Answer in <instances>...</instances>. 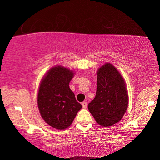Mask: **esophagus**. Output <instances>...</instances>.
Here are the masks:
<instances>
[{
  "label": "esophagus",
  "instance_id": "34e87169",
  "mask_svg": "<svg viewBox=\"0 0 160 160\" xmlns=\"http://www.w3.org/2000/svg\"><path fill=\"white\" fill-rule=\"evenodd\" d=\"M82 107L84 109H86L87 106H88V102H82Z\"/></svg>",
  "mask_w": 160,
  "mask_h": 160
}]
</instances>
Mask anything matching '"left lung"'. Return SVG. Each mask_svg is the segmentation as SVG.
I'll return each mask as SVG.
<instances>
[{"instance_id":"obj_1","label":"left lung","mask_w":160,"mask_h":160,"mask_svg":"<svg viewBox=\"0 0 160 160\" xmlns=\"http://www.w3.org/2000/svg\"><path fill=\"white\" fill-rule=\"evenodd\" d=\"M96 96L88 109L100 126L108 127L118 123L127 110L128 92L123 77L110 63L103 65L97 72Z\"/></svg>"}]
</instances>
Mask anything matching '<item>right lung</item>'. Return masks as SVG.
<instances>
[{
	"instance_id": "right-lung-1",
	"label": "right lung",
	"mask_w": 160,
	"mask_h": 160,
	"mask_svg": "<svg viewBox=\"0 0 160 160\" xmlns=\"http://www.w3.org/2000/svg\"><path fill=\"white\" fill-rule=\"evenodd\" d=\"M74 72L63 66L51 68L43 78L38 92V107L44 121L53 128L64 130L71 125L82 105L70 89Z\"/></svg>"
}]
</instances>
